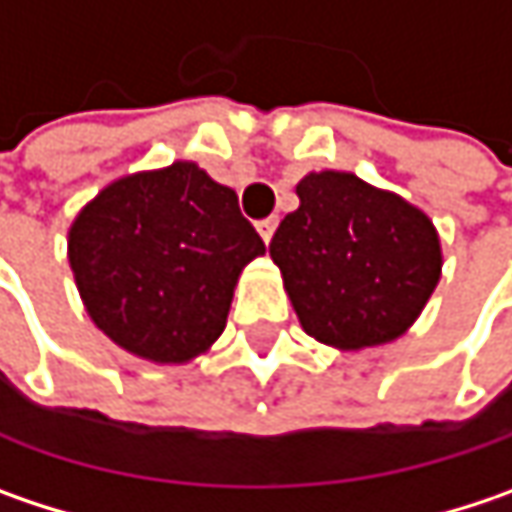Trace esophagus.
<instances>
[{
	"instance_id": "34e87169",
	"label": "esophagus",
	"mask_w": 512,
	"mask_h": 512,
	"mask_svg": "<svg viewBox=\"0 0 512 512\" xmlns=\"http://www.w3.org/2000/svg\"><path fill=\"white\" fill-rule=\"evenodd\" d=\"M256 230H259V236L265 244H271V238H274V230H276V218H265V221H259L256 224Z\"/></svg>"
}]
</instances>
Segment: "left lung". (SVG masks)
Returning <instances> with one entry per match:
<instances>
[{"mask_svg": "<svg viewBox=\"0 0 512 512\" xmlns=\"http://www.w3.org/2000/svg\"><path fill=\"white\" fill-rule=\"evenodd\" d=\"M297 198L271 238V259L306 335L335 349L405 335L443 274L434 221L352 171H311Z\"/></svg>", "mask_w": 512, "mask_h": 512, "instance_id": "left-lung-1", "label": "left lung"}]
</instances>
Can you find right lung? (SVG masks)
Returning <instances> with one entry per match:
<instances>
[{"label": "right lung", "instance_id": "obj_1", "mask_svg": "<svg viewBox=\"0 0 512 512\" xmlns=\"http://www.w3.org/2000/svg\"><path fill=\"white\" fill-rule=\"evenodd\" d=\"M262 253L236 192L189 160L107 183L69 227L92 323L154 364H186L218 341L238 276Z\"/></svg>", "mask_w": 512, "mask_h": 512}]
</instances>
